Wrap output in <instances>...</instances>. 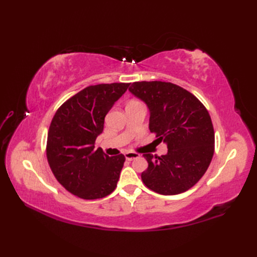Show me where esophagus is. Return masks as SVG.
I'll list each match as a JSON object with an SVG mask.
<instances>
[{"label": "esophagus", "instance_id": "esophagus-1", "mask_svg": "<svg viewBox=\"0 0 257 257\" xmlns=\"http://www.w3.org/2000/svg\"><path fill=\"white\" fill-rule=\"evenodd\" d=\"M139 158V154L138 153H135V152H126L125 153V159L127 161H133L135 159Z\"/></svg>", "mask_w": 257, "mask_h": 257}]
</instances>
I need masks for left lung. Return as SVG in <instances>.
<instances>
[{
    "label": "left lung",
    "instance_id": "8db88e82",
    "mask_svg": "<svg viewBox=\"0 0 257 257\" xmlns=\"http://www.w3.org/2000/svg\"><path fill=\"white\" fill-rule=\"evenodd\" d=\"M128 90L147 104L150 132L168 149L162 157L144 154L148 168L143 182L162 195L188 191L204 176L214 152V131L206 107L172 82L137 81Z\"/></svg>",
    "mask_w": 257,
    "mask_h": 257
}]
</instances>
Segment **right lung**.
Instances as JSON below:
<instances>
[{
  "instance_id": "right-lung-1",
  "label": "right lung",
  "mask_w": 257,
  "mask_h": 257,
  "mask_svg": "<svg viewBox=\"0 0 257 257\" xmlns=\"http://www.w3.org/2000/svg\"><path fill=\"white\" fill-rule=\"evenodd\" d=\"M130 83L90 85L62 105L52 118L47 138V160L61 185L83 199L103 198L114 191L125 158L108 157L95 141L105 116Z\"/></svg>"
}]
</instances>
